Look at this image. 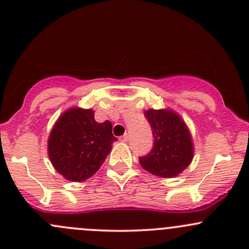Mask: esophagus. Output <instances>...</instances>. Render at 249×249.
<instances>
[{"mask_svg": "<svg viewBox=\"0 0 249 249\" xmlns=\"http://www.w3.org/2000/svg\"><path fill=\"white\" fill-rule=\"evenodd\" d=\"M120 141H122V142H127V141H129V135L127 134L123 135V136L120 137Z\"/></svg>", "mask_w": 249, "mask_h": 249, "instance_id": "34e87169", "label": "esophagus"}]
</instances>
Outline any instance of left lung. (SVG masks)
<instances>
[{
  "label": "left lung",
  "mask_w": 249,
  "mask_h": 249,
  "mask_svg": "<svg viewBox=\"0 0 249 249\" xmlns=\"http://www.w3.org/2000/svg\"><path fill=\"white\" fill-rule=\"evenodd\" d=\"M145 118L152 127L154 143L141 166L162 178H172L189 166L194 157L190 132L179 115L169 109H148Z\"/></svg>",
  "instance_id": "obj_1"
}]
</instances>
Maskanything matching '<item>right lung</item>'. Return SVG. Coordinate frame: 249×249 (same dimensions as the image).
I'll use <instances>...</instances> for the list:
<instances>
[{
  "mask_svg": "<svg viewBox=\"0 0 249 249\" xmlns=\"http://www.w3.org/2000/svg\"><path fill=\"white\" fill-rule=\"evenodd\" d=\"M117 141L112 123H97L94 110L71 108L60 115L48 140V154L60 175L82 182L96 173Z\"/></svg>",
  "mask_w": 249,
  "mask_h": 249,
  "instance_id": "obj_1",
  "label": "right lung"
}]
</instances>
